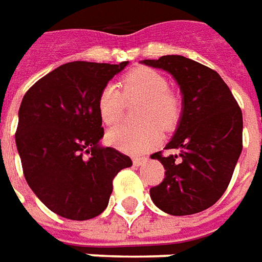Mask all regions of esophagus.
Segmentation results:
<instances>
[{
  "label": "esophagus",
  "instance_id": "34e87169",
  "mask_svg": "<svg viewBox=\"0 0 262 262\" xmlns=\"http://www.w3.org/2000/svg\"><path fill=\"white\" fill-rule=\"evenodd\" d=\"M146 161H147L146 157H135V159H133V164L137 165V167H140V165L146 164Z\"/></svg>",
  "mask_w": 262,
  "mask_h": 262
}]
</instances>
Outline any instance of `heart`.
<instances>
[{
  "label": "heart",
  "mask_w": 262,
  "mask_h": 262,
  "mask_svg": "<svg viewBox=\"0 0 262 262\" xmlns=\"http://www.w3.org/2000/svg\"><path fill=\"white\" fill-rule=\"evenodd\" d=\"M125 98L127 101H143L139 109V125H120L109 129L106 140L122 151L142 154L156 146L161 139V130H172L181 118V101L168 91L164 75L148 67H139L122 80V91L118 85L108 84L98 97V112L105 125L118 123L122 116Z\"/></svg>",
  "instance_id": "b5f03b06"
}]
</instances>
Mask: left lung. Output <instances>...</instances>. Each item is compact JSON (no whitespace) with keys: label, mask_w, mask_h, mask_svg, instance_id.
Here are the masks:
<instances>
[{"label":"left lung","mask_w":262,"mask_h":262,"mask_svg":"<svg viewBox=\"0 0 262 262\" xmlns=\"http://www.w3.org/2000/svg\"><path fill=\"white\" fill-rule=\"evenodd\" d=\"M170 73L182 94V112L167 150L180 153L151 159L164 165L163 182L150 189L154 205L174 216L202 212L225 193L243 150V115L214 70L184 56L143 60Z\"/></svg>","instance_id":"8db88e82"}]
</instances>
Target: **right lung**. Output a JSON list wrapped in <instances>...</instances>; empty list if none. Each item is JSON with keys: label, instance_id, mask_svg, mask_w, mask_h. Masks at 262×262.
<instances>
[{"label": "right lung", "instance_id": "right-lung-1", "mask_svg": "<svg viewBox=\"0 0 262 262\" xmlns=\"http://www.w3.org/2000/svg\"><path fill=\"white\" fill-rule=\"evenodd\" d=\"M127 63H66L36 81L20 102L15 142L24 176L61 217L88 220L102 213L114 178L132 165L129 156L99 144L98 112L99 92Z\"/></svg>", "mask_w": 262, "mask_h": 262}]
</instances>
